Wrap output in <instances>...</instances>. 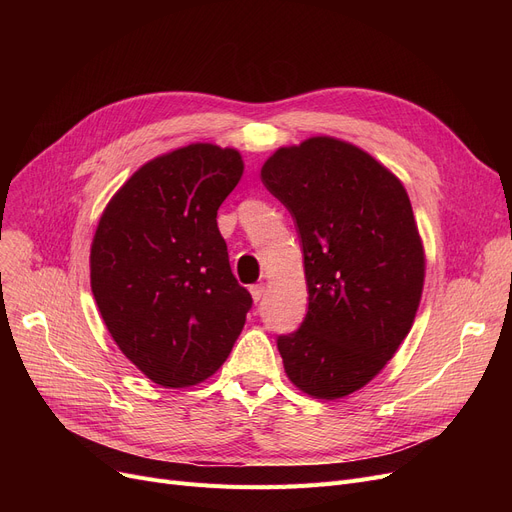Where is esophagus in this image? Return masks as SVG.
I'll return each mask as SVG.
<instances>
[{"label":"esophagus","instance_id":"esophagus-1","mask_svg":"<svg viewBox=\"0 0 512 512\" xmlns=\"http://www.w3.org/2000/svg\"><path fill=\"white\" fill-rule=\"evenodd\" d=\"M263 292H265V286H263V284H255V286H251V297H253V301H255V303H259V301H261Z\"/></svg>","mask_w":512,"mask_h":512}]
</instances>
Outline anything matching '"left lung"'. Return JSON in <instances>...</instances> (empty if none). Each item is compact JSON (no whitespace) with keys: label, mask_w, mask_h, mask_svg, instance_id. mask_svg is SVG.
Instances as JSON below:
<instances>
[{"label":"left lung","mask_w":512,"mask_h":512,"mask_svg":"<svg viewBox=\"0 0 512 512\" xmlns=\"http://www.w3.org/2000/svg\"><path fill=\"white\" fill-rule=\"evenodd\" d=\"M261 180L301 238L309 307L278 336L286 375L313 398L363 388L394 357L421 301L425 257L402 182L332 137L282 147Z\"/></svg>","instance_id":"1"}]
</instances>
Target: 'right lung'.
Wrapping results in <instances>:
<instances>
[{
	"label": "right lung",
	"mask_w": 512,
	"mask_h": 512,
	"mask_svg": "<svg viewBox=\"0 0 512 512\" xmlns=\"http://www.w3.org/2000/svg\"><path fill=\"white\" fill-rule=\"evenodd\" d=\"M236 149L195 143L134 172L91 245V290L120 351L164 388L228 359L253 299L228 261L218 209L242 176Z\"/></svg>",
	"instance_id": "right-lung-1"
}]
</instances>
